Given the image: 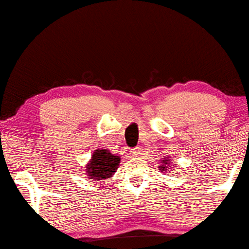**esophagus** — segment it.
Masks as SVG:
<instances>
[{"mask_svg":"<svg viewBox=\"0 0 249 249\" xmlns=\"http://www.w3.org/2000/svg\"><path fill=\"white\" fill-rule=\"evenodd\" d=\"M140 150H142V149H140L139 147L134 148V149H132V150H130V153H132L134 157H138L140 155V152H142Z\"/></svg>","mask_w":249,"mask_h":249,"instance_id":"obj_1","label":"esophagus"}]
</instances>
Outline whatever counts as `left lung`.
<instances>
[{
  "mask_svg": "<svg viewBox=\"0 0 249 249\" xmlns=\"http://www.w3.org/2000/svg\"><path fill=\"white\" fill-rule=\"evenodd\" d=\"M172 158L171 157H164L162 158V159L160 160V166H159V170L161 172H166L170 170V166L172 164Z\"/></svg>",
  "mask_w": 249,
  "mask_h": 249,
  "instance_id": "8db88e82",
  "label": "left lung"
}]
</instances>
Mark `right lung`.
Masks as SVG:
<instances>
[{
    "mask_svg": "<svg viewBox=\"0 0 249 249\" xmlns=\"http://www.w3.org/2000/svg\"><path fill=\"white\" fill-rule=\"evenodd\" d=\"M121 158L116 155H112L107 149H97L91 155V159L86 164V175L90 180L101 182L107 179L115 173L119 168Z\"/></svg>",
    "mask_w": 249,
    "mask_h": 249,
    "instance_id": "add662e5",
    "label": "right lung"
}]
</instances>
